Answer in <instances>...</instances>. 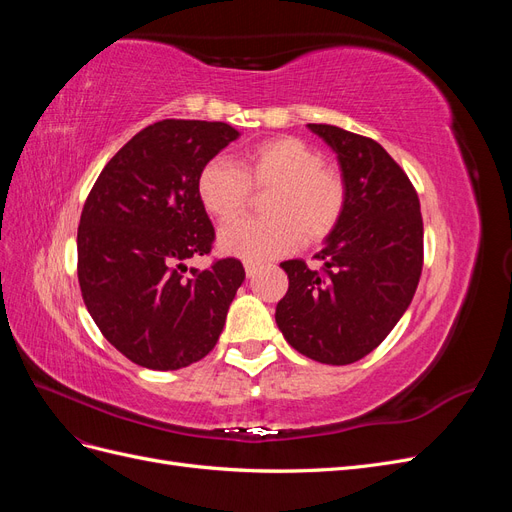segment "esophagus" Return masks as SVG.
<instances>
[{"label": "esophagus", "instance_id": "obj_1", "mask_svg": "<svg viewBox=\"0 0 512 512\" xmlns=\"http://www.w3.org/2000/svg\"><path fill=\"white\" fill-rule=\"evenodd\" d=\"M258 269H260L258 265H252V262H245V275L247 277H254L258 273Z\"/></svg>", "mask_w": 512, "mask_h": 512}]
</instances>
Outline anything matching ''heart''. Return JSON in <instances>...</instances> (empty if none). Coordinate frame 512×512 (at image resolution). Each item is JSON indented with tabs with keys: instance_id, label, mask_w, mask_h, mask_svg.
<instances>
[{
	"instance_id": "b5f03b06",
	"label": "heart",
	"mask_w": 512,
	"mask_h": 512,
	"mask_svg": "<svg viewBox=\"0 0 512 512\" xmlns=\"http://www.w3.org/2000/svg\"><path fill=\"white\" fill-rule=\"evenodd\" d=\"M267 218L226 226L220 252L260 265L292 252L301 241L327 239L346 207V181L337 168L322 162V153L299 136H273L237 156V166L211 160L200 168L196 194L218 222H232L250 205L252 192H267Z\"/></svg>"
}]
</instances>
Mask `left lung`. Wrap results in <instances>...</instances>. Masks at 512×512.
Here are the masks:
<instances>
[{
	"label": "left lung",
	"instance_id": "8db88e82",
	"mask_svg": "<svg viewBox=\"0 0 512 512\" xmlns=\"http://www.w3.org/2000/svg\"><path fill=\"white\" fill-rule=\"evenodd\" d=\"M335 153L344 215L314 256L286 260L288 292L275 307L286 342L307 359L348 365L378 348L408 309L423 271V218L414 185L382 145L327 123H307Z\"/></svg>",
	"mask_w": 512,
	"mask_h": 512
}]
</instances>
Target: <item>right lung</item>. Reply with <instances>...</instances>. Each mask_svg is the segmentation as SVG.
Here are the masks:
<instances>
[{
  "instance_id": "add662e5",
  "label": "right lung",
  "mask_w": 512,
  "mask_h": 512,
  "mask_svg": "<svg viewBox=\"0 0 512 512\" xmlns=\"http://www.w3.org/2000/svg\"><path fill=\"white\" fill-rule=\"evenodd\" d=\"M239 138L222 121L164 119L132 136L104 166L81 213L79 284L102 335L158 371L207 356L245 280L241 260L205 271L215 230L196 194L200 168Z\"/></svg>"
}]
</instances>
